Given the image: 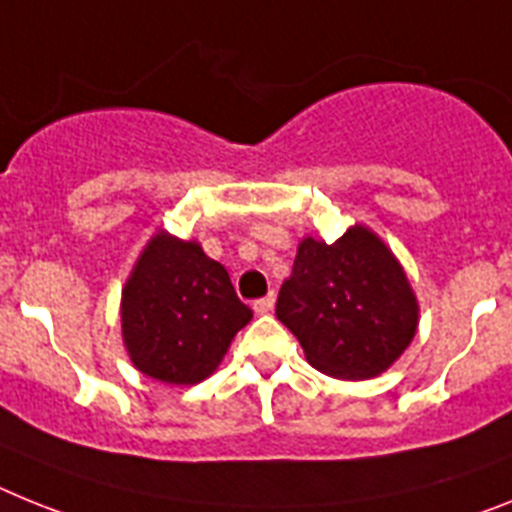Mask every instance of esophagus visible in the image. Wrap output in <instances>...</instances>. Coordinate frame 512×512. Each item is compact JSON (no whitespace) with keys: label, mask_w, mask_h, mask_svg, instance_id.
Here are the masks:
<instances>
[{"label":"esophagus","mask_w":512,"mask_h":512,"mask_svg":"<svg viewBox=\"0 0 512 512\" xmlns=\"http://www.w3.org/2000/svg\"><path fill=\"white\" fill-rule=\"evenodd\" d=\"M273 307H276V294H273V291H270L268 296H263V299H257V302L252 304V309H255L257 315H268V312Z\"/></svg>","instance_id":"34e87169"}]
</instances>
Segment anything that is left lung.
Segmentation results:
<instances>
[{"label": "left lung", "instance_id": "left-lung-1", "mask_svg": "<svg viewBox=\"0 0 512 512\" xmlns=\"http://www.w3.org/2000/svg\"><path fill=\"white\" fill-rule=\"evenodd\" d=\"M276 317L299 338L312 367L338 380H367L406 351L419 304L380 236L351 226L333 244L302 239Z\"/></svg>", "mask_w": 512, "mask_h": 512}]
</instances>
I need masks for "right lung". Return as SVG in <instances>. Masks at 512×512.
I'll list each match as a JSON object with an SVG mask.
<instances>
[{"label":"right lung","instance_id":"1","mask_svg":"<svg viewBox=\"0 0 512 512\" xmlns=\"http://www.w3.org/2000/svg\"><path fill=\"white\" fill-rule=\"evenodd\" d=\"M252 309L197 242L158 231L122 291V336L143 375L195 385L213 375Z\"/></svg>","mask_w":512,"mask_h":512}]
</instances>
